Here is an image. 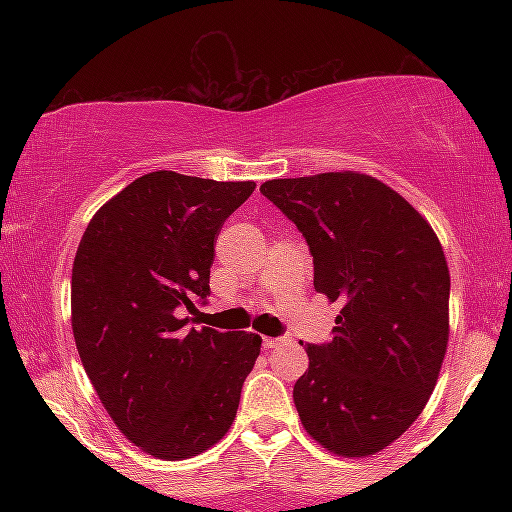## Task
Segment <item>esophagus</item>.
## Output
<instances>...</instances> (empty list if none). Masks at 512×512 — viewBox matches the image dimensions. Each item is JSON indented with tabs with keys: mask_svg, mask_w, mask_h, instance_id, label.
Returning a JSON list of instances; mask_svg holds the SVG:
<instances>
[{
	"mask_svg": "<svg viewBox=\"0 0 512 512\" xmlns=\"http://www.w3.org/2000/svg\"><path fill=\"white\" fill-rule=\"evenodd\" d=\"M281 342H284V339H276V337H264L262 339V346H264V349H276V346H279Z\"/></svg>",
	"mask_w": 512,
	"mask_h": 512,
	"instance_id": "1",
	"label": "esophagus"
}]
</instances>
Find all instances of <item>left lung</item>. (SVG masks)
Returning <instances> with one entry per match:
<instances>
[{"mask_svg":"<svg viewBox=\"0 0 512 512\" xmlns=\"http://www.w3.org/2000/svg\"><path fill=\"white\" fill-rule=\"evenodd\" d=\"M260 192L303 233L315 291L342 305L330 342L305 349L310 366L293 385L298 416L330 452L375 455L424 411L443 366V248L424 216L370 175L269 180Z\"/></svg>","mask_w":512,"mask_h":512,"instance_id":"obj_1","label":"left lung"}]
</instances>
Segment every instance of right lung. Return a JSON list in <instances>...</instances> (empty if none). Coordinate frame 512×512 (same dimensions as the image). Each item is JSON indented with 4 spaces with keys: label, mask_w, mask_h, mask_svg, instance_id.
Returning a JSON list of instances; mask_svg holds the SVG:
<instances>
[{
    "label": "right lung",
    "mask_w": 512,
    "mask_h": 512,
    "mask_svg": "<svg viewBox=\"0 0 512 512\" xmlns=\"http://www.w3.org/2000/svg\"><path fill=\"white\" fill-rule=\"evenodd\" d=\"M252 192L255 182L146 173L96 211L76 250L81 363L117 428L158 460L226 436L260 356L257 334L180 320L182 308L207 303L216 236Z\"/></svg>",
    "instance_id": "right-lung-1"
}]
</instances>
